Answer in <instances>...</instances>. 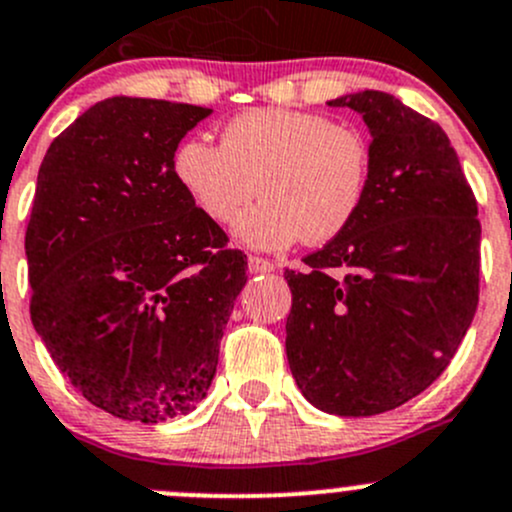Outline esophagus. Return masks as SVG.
I'll list each match as a JSON object with an SVG mask.
<instances>
[{"instance_id":"esophagus-1","label":"esophagus","mask_w":512,"mask_h":512,"mask_svg":"<svg viewBox=\"0 0 512 512\" xmlns=\"http://www.w3.org/2000/svg\"><path fill=\"white\" fill-rule=\"evenodd\" d=\"M247 267H250L252 275H267V272L275 270V265H272L270 260H265V257H255V255L247 257Z\"/></svg>"}]
</instances>
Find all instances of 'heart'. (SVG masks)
Segmentation results:
<instances>
[{"label":"heart","mask_w":512,"mask_h":512,"mask_svg":"<svg viewBox=\"0 0 512 512\" xmlns=\"http://www.w3.org/2000/svg\"><path fill=\"white\" fill-rule=\"evenodd\" d=\"M173 175L213 223L242 213L235 235L257 250L292 242L327 245L349 230L371 180V148L349 123L292 108H255L227 121L220 148L188 138L175 148Z\"/></svg>","instance_id":"b5f03b06"}]
</instances>
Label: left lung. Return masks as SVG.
<instances>
[{
	"mask_svg": "<svg viewBox=\"0 0 512 512\" xmlns=\"http://www.w3.org/2000/svg\"><path fill=\"white\" fill-rule=\"evenodd\" d=\"M369 126L371 180L347 232L285 270L287 361L304 399L376 416L451 364L478 307V203L451 141L384 91L329 101Z\"/></svg>",
	"mask_w": 512,
	"mask_h": 512,
	"instance_id": "left-lung-1",
	"label": "left lung"
}]
</instances>
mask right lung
<instances>
[{"instance_id": "1", "label": "right lung", "mask_w": 512, "mask_h": 512, "mask_svg": "<svg viewBox=\"0 0 512 512\" xmlns=\"http://www.w3.org/2000/svg\"><path fill=\"white\" fill-rule=\"evenodd\" d=\"M210 108L113 96L54 138L29 215V314L61 374L118 418L158 423L205 399L247 255L173 175Z\"/></svg>"}]
</instances>
